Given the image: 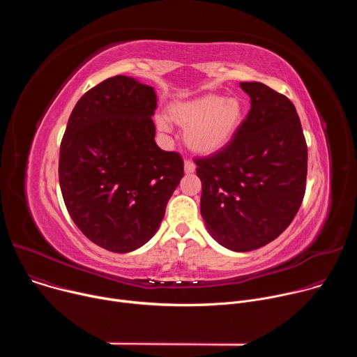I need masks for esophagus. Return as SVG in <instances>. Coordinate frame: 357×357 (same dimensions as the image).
Masks as SVG:
<instances>
[{"label":"esophagus","instance_id":"34e87169","mask_svg":"<svg viewBox=\"0 0 357 357\" xmlns=\"http://www.w3.org/2000/svg\"><path fill=\"white\" fill-rule=\"evenodd\" d=\"M195 169H196V165L190 160H186L185 161V172L186 174H193Z\"/></svg>","mask_w":357,"mask_h":357}]
</instances>
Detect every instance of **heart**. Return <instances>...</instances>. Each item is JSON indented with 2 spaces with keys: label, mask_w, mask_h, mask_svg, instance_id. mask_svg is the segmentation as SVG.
<instances>
[{
  "label": "heart",
  "mask_w": 357,
  "mask_h": 357,
  "mask_svg": "<svg viewBox=\"0 0 357 357\" xmlns=\"http://www.w3.org/2000/svg\"><path fill=\"white\" fill-rule=\"evenodd\" d=\"M169 119L185 127L186 145L202 155H211L226 148L238 132L244 120V107L237 97L205 94L169 107ZM161 131H169L165 117L157 120Z\"/></svg>",
  "instance_id": "1"
}]
</instances>
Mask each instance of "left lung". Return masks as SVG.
I'll list each match as a JSON object with an SVG mask.
<instances>
[{
    "label": "left lung",
    "instance_id": "1",
    "mask_svg": "<svg viewBox=\"0 0 357 357\" xmlns=\"http://www.w3.org/2000/svg\"><path fill=\"white\" fill-rule=\"evenodd\" d=\"M251 107L233 141L196 158L200 213L233 251L260 248L294 220L307 185L308 148L291 100L260 82H241Z\"/></svg>",
    "mask_w": 357,
    "mask_h": 357
}]
</instances>
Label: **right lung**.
Returning <instances> with one entry per match:
<instances>
[{
	"mask_svg": "<svg viewBox=\"0 0 357 357\" xmlns=\"http://www.w3.org/2000/svg\"><path fill=\"white\" fill-rule=\"evenodd\" d=\"M152 87L114 76L76 103L61 142L59 183L80 231L113 252H128L158 230L183 176V160L155 144Z\"/></svg>",
	"mask_w": 357,
	"mask_h": 357,
	"instance_id": "1",
	"label": "right lung"
}]
</instances>
